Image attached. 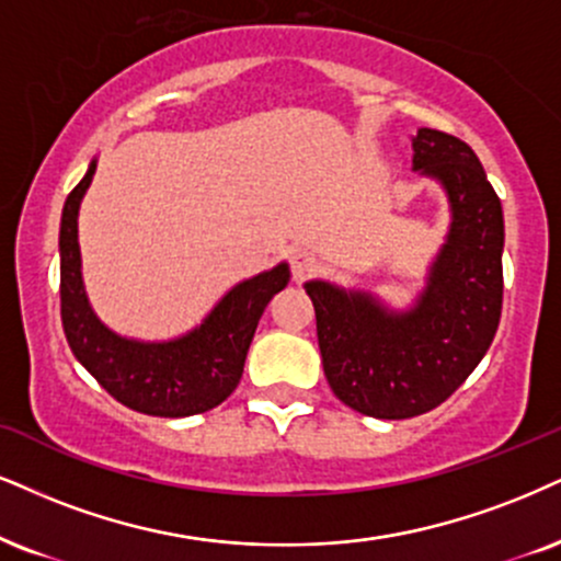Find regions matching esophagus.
<instances>
[{"instance_id":"obj_1","label":"esophagus","mask_w":561,"mask_h":561,"mask_svg":"<svg viewBox=\"0 0 561 561\" xmlns=\"http://www.w3.org/2000/svg\"><path fill=\"white\" fill-rule=\"evenodd\" d=\"M317 270V257L312 252H304V249H299V252H294L291 257V273H294V280H304L309 278Z\"/></svg>"}]
</instances>
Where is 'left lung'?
Returning <instances> with one entry per match:
<instances>
[{
    "label": "left lung",
    "instance_id": "8db88e82",
    "mask_svg": "<svg viewBox=\"0 0 561 561\" xmlns=\"http://www.w3.org/2000/svg\"><path fill=\"white\" fill-rule=\"evenodd\" d=\"M413 171L447 192L449 231L411 309L369 291L304 283L335 398L364 416L411 419L453 396L494 341L502 314V203L471 148L421 127Z\"/></svg>",
    "mask_w": 561,
    "mask_h": 561
}]
</instances>
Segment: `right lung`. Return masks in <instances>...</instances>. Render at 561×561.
Wrapping results in <instances>:
<instances>
[{"mask_svg": "<svg viewBox=\"0 0 561 561\" xmlns=\"http://www.w3.org/2000/svg\"><path fill=\"white\" fill-rule=\"evenodd\" d=\"M93 174L95 161L69 192L61 210L59 294L69 348L108 396L137 413L182 419L210 411L237 390L260 317L270 299L288 286L291 270L280 262L241 280L213 307L203 324L174 341L145 343L116 335L95 317L82 286L78 213Z\"/></svg>", "mask_w": 561, "mask_h": 561, "instance_id": "obj_1", "label": "right lung"}]
</instances>
